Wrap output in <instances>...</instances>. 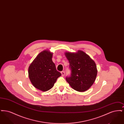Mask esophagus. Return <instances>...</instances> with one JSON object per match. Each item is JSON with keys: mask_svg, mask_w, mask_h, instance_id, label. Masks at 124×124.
Listing matches in <instances>:
<instances>
[{"mask_svg": "<svg viewBox=\"0 0 124 124\" xmlns=\"http://www.w3.org/2000/svg\"><path fill=\"white\" fill-rule=\"evenodd\" d=\"M61 75H62V76L64 77V75H65V71H62L61 72Z\"/></svg>", "mask_w": 124, "mask_h": 124, "instance_id": "obj_1", "label": "esophagus"}]
</instances>
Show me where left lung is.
Instances as JSON below:
<instances>
[{"instance_id": "obj_1", "label": "left lung", "mask_w": 124, "mask_h": 124, "mask_svg": "<svg viewBox=\"0 0 124 124\" xmlns=\"http://www.w3.org/2000/svg\"><path fill=\"white\" fill-rule=\"evenodd\" d=\"M65 56L68 60L71 76L66 80L74 90L83 92L90 88L97 75V66L93 60L81 50L76 53L66 52Z\"/></svg>"}]
</instances>
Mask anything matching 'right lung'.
Masks as SVG:
<instances>
[{
    "label": "right lung",
    "mask_w": 124,
    "mask_h": 124,
    "mask_svg": "<svg viewBox=\"0 0 124 124\" xmlns=\"http://www.w3.org/2000/svg\"><path fill=\"white\" fill-rule=\"evenodd\" d=\"M53 53L45 50L39 53L28 68L31 82L36 88L46 92L53 88L61 74L52 60Z\"/></svg>",
    "instance_id": "obj_1"
}]
</instances>
